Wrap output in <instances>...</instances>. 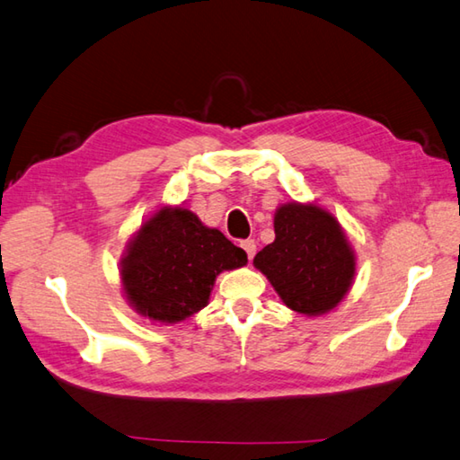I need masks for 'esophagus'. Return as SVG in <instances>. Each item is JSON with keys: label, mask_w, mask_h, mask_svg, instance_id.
<instances>
[{"label": "esophagus", "mask_w": 460, "mask_h": 460, "mask_svg": "<svg viewBox=\"0 0 460 460\" xmlns=\"http://www.w3.org/2000/svg\"><path fill=\"white\" fill-rule=\"evenodd\" d=\"M241 247H243V251H245V253H247L249 261L255 257V253H257V243H255L253 239H247V241H243V243H241Z\"/></svg>", "instance_id": "esophagus-1"}]
</instances>
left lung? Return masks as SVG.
<instances>
[{
    "mask_svg": "<svg viewBox=\"0 0 460 460\" xmlns=\"http://www.w3.org/2000/svg\"><path fill=\"white\" fill-rule=\"evenodd\" d=\"M275 241L259 251L255 269L291 311L319 317L350 291L357 273L355 249L335 215L317 203L277 207Z\"/></svg>",
    "mask_w": 460,
    "mask_h": 460,
    "instance_id": "8db88e82",
    "label": "left lung"
}]
</instances>
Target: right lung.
<instances>
[{"instance_id":"right-lung-1","label":"right lung","mask_w":460,"mask_h":460,"mask_svg":"<svg viewBox=\"0 0 460 460\" xmlns=\"http://www.w3.org/2000/svg\"><path fill=\"white\" fill-rule=\"evenodd\" d=\"M247 265V253L207 227L183 205H164L133 233L119 261L129 307L161 325H173L209 305L215 279Z\"/></svg>"}]
</instances>
